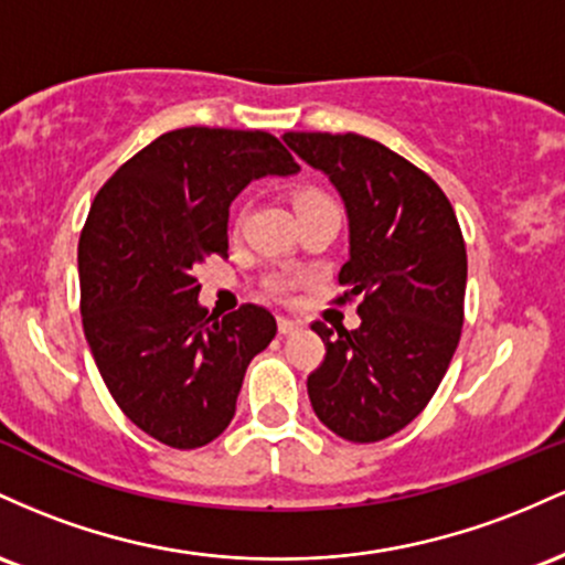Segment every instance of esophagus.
Returning a JSON list of instances; mask_svg holds the SVG:
<instances>
[{
	"mask_svg": "<svg viewBox=\"0 0 565 565\" xmlns=\"http://www.w3.org/2000/svg\"><path fill=\"white\" fill-rule=\"evenodd\" d=\"M301 322L299 320H290V317H280V320H277V331H280L282 335H290V333H296V331H301Z\"/></svg>",
	"mask_w": 565,
	"mask_h": 565,
	"instance_id": "34e87169",
	"label": "esophagus"
}]
</instances>
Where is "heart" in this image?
<instances>
[{
  "mask_svg": "<svg viewBox=\"0 0 565 565\" xmlns=\"http://www.w3.org/2000/svg\"><path fill=\"white\" fill-rule=\"evenodd\" d=\"M315 205H333V202L328 200V194L317 192V189H303V192L296 194V211H303V207H315ZM271 288H275L277 294H285L288 282H275Z\"/></svg>",
  "mask_w": 565,
  "mask_h": 565,
  "instance_id": "heart-1",
  "label": "heart"
}]
</instances>
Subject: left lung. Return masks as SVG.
Here are the masks:
<instances>
[{"mask_svg": "<svg viewBox=\"0 0 565 565\" xmlns=\"http://www.w3.org/2000/svg\"><path fill=\"white\" fill-rule=\"evenodd\" d=\"M282 141L344 202L350 258L339 301L360 299L354 331L312 326L326 360L309 373V401L344 440H384L422 414L459 344L467 288L459 221L424 170L373 138L285 132Z\"/></svg>", "mask_w": 565, "mask_h": 565, "instance_id": "8db88e82", "label": "left lung"}]
</instances>
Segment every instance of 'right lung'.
<instances>
[{"label":"right lung","mask_w":565,"mask_h":565,"mask_svg":"<svg viewBox=\"0 0 565 565\" xmlns=\"http://www.w3.org/2000/svg\"><path fill=\"white\" fill-rule=\"evenodd\" d=\"M299 164L264 130L181 128L138 151L95 194L79 237L82 326L125 416L170 448L230 427L245 367L275 339L269 309L207 317L198 264L226 256L230 205Z\"/></svg>","instance_id":"obj_1"}]
</instances>
